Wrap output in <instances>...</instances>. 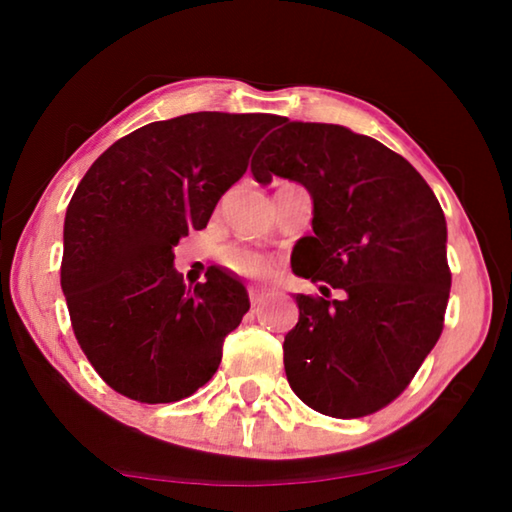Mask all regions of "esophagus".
<instances>
[{
	"label": "esophagus",
	"instance_id": "1",
	"mask_svg": "<svg viewBox=\"0 0 512 512\" xmlns=\"http://www.w3.org/2000/svg\"><path fill=\"white\" fill-rule=\"evenodd\" d=\"M248 296H250V305L259 307V305H262V302H264V298H266V289L257 287V284H250V287H248Z\"/></svg>",
	"mask_w": 512,
	"mask_h": 512
}]
</instances>
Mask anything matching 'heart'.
Returning a JSON list of instances; mask_svg holds the SVG:
<instances>
[{
	"label": "heart",
	"instance_id": "1",
	"mask_svg": "<svg viewBox=\"0 0 512 512\" xmlns=\"http://www.w3.org/2000/svg\"><path fill=\"white\" fill-rule=\"evenodd\" d=\"M221 262L239 275L246 277H264L271 271V259L264 253L248 246H230L221 253Z\"/></svg>",
	"mask_w": 512,
	"mask_h": 512
}]
</instances>
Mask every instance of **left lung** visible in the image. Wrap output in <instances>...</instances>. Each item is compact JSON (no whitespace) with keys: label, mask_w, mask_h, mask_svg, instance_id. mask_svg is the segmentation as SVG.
<instances>
[{"label":"left lung","mask_w":512,"mask_h":512,"mask_svg":"<svg viewBox=\"0 0 512 512\" xmlns=\"http://www.w3.org/2000/svg\"><path fill=\"white\" fill-rule=\"evenodd\" d=\"M257 183L296 180L314 198V235L291 268L341 288L302 296L284 336L289 386L311 409L363 418L404 393L438 343L452 287L447 223L431 187L400 153L336 124L282 117L255 155Z\"/></svg>","instance_id":"8db88e82"}]
</instances>
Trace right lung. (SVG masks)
I'll return each mask as SVG.
<instances>
[{"mask_svg":"<svg viewBox=\"0 0 512 512\" xmlns=\"http://www.w3.org/2000/svg\"><path fill=\"white\" fill-rule=\"evenodd\" d=\"M282 117L192 112L103 151L67 205L63 287L76 341L112 391L142 404L194 395L250 309L244 284L207 268L185 287L173 246L203 230Z\"/></svg>","mask_w":512,"mask_h":512,"instance_id":"obj_1","label":"right lung"}]
</instances>
